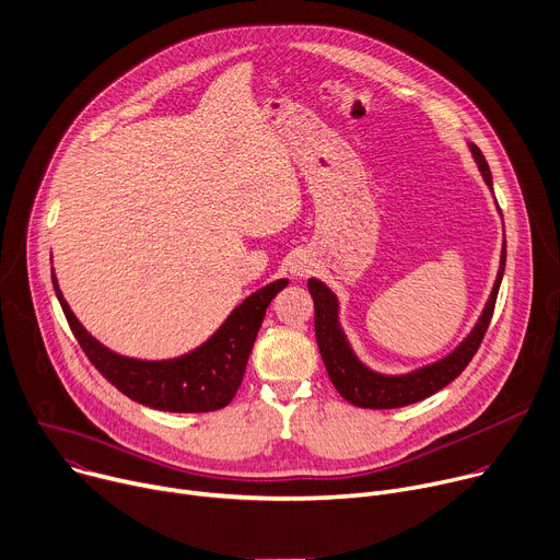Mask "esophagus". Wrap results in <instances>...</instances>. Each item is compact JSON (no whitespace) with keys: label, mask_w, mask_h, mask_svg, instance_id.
Segmentation results:
<instances>
[{"label":"esophagus","mask_w":560,"mask_h":560,"mask_svg":"<svg viewBox=\"0 0 560 560\" xmlns=\"http://www.w3.org/2000/svg\"><path fill=\"white\" fill-rule=\"evenodd\" d=\"M311 270V261L306 257H294L290 264V272L292 277H306Z\"/></svg>","instance_id":"esophagus-1"}]
</instances>
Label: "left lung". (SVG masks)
I'll use <instances>...</instances> for the list:
<instances>
[{"label": "left lung", "mask_w": 560, "mask_h": 560, "mask_svg": "<svg viewBox=\"0 0 560 560\" xmlns=\"http://www.w3.org/2000/svg\"><path fill=\"white\" fill-rule=\"evenodd\" d=\"M469 149L474 154V161L478 163V170H480L485 183L493 191L491 172L482 156V151L474 142H469ZM498 212H500V208H498ZM504 259H506V243L502 241L500 268H498L495 283L485 303V311H482L480 319L476 322V326L471 328V332L448 354H444L442 360H438L429 366L416 369L411 373H404V375L377 373V371L369 369L358 358V354H354V350L339 324V301H337L335 292L319 279H308V290L315 301L317 346L322 352V360L326 364L328 377H330L332 386L339 390V395L354 406H362V409H399V406L416 404V401L438 393L446 384H451L457 375L467 369V364L471 362V358L482 343V337L489 328V322H491V315L495 308L498 288H500V281L504 275Z\"/></svg>", "instance_id": "left-lung-1"}]
</instances>
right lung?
Wrapping results in <instances>:
<instances>
[{"mask_svg":"<svg viewBox=\"0 0 560 560\" xmlns=\"http://www.w3.org/2000/svg\"><path fill=\"white\" fill-rule=\"evenodd\" d=\"M285 285L288 279H277L252 292L230 313L221 328L191 352L174 360L147 362L125 358L91 337L69 308L54 272L58 301L89 362L133 401L170 413H208L232 401L243 382L247 358L270 301Z\"/></svg>","mask_w":560,"mask_h":560,"instance_id":"obj_1","label":"right lung"}]
</instances>
